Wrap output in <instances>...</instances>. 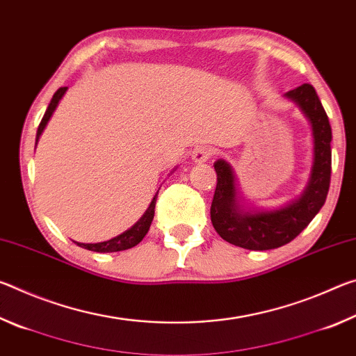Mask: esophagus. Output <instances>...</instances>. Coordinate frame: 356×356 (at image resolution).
<instances>
[{"label":"esophagus","instance_id":"esophagus-1","mask_svg":"<svg viewBox=\"0 0 356 356\" xmlns=\"http://www.w3.org/2000/svg\"><path fill=\"white\" fill-rule=\"evenodd\" d=\"M213 149L209 147V146H200L196 147L195 150H193L191 154V159L195 163H204V161H207L209 159H212L213 155Z\"/></svg>","mask_w":356,"mask_h":356}]
</instances>
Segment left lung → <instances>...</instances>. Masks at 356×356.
<instances>
[{
    "label": "left lung",
    "mask_w": 356,
    "mask_h": 356,
    "mask_svg": "<svg viewBox=\"0 0 356 356\" xmlns=\"http://www.w3.org/2000/svg\"><path fill=\"white\" fill-rule=\"evenodd\" d=\"M309 119L314 138V161L309 182L297 200L276 210H248L240 206L232 168L216 160V188L210 207L215 231L226 242L245 250L280 248L298 236L318 213L327 200L331 177V127L316 89L305 83L286 94Z\"/></svg>",
    "instance_id": "obj_1"
}]
</instances>
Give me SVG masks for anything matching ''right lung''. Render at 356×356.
Returning a JSON list of instances; mask_svg holds the SVG:
<instances>
[{
  "mask_svg": "<svg viewBox=\"0 0 356 356\" xmlns=\"http://www.w3.org/2000/svg\"><path fill=\"white\" fill-rule=\"evenodd\" d=\"M67 91V88H59L58 91L53 95V99L50 102V105H48L47 111L44 114V118H42L40 124H39V129H38V135H35V144L39 141V136L42 135V131H44L45 125L48 120H50L53 111L56 110V106L59 104V100L63 99L64 92ZM156 196H159V191H156V195L154 196L152 202H150V206L147 207L146 212L141 216L140 220H138L134 226L127 231L120 234V236L114 237L111 240H106V242H100V243H78L75 242L78 246H81L84 250H89V251H95V252H116V251H124V250H129V248H134L138 243L141 242L146 236L149 227H150V222L154 220V213H155V201H156Z\"/></svg>",
  "mask_w": 356,
  "mask_h": 356,
  "instance_id": "obj_1",
  "label": "right lung"
}]
</instances>
